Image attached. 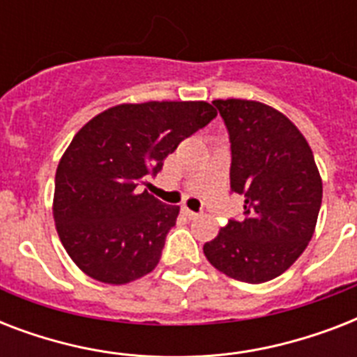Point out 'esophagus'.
<instances>
[{"mask_svg": "<svg viewBox=\"0 0 357 357\" xmlns=\"http://www.w3.org/2000/svg\"><path fill=\"white\" fill-rule=\"evenodd\" d=\"M183 213H185V215H187V217H189V218H196V217H198V213L192 211V209H189V207H183Z\"/></svg>", "mask_w": 357, "mask_h": 357, "instance_id": "1", "label": "esophagus"}]
</instances>
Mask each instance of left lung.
Returning <instances> with one entry per match:
<instances>
[{"label": "left lung", "instance_id": "1", "mask_svg": "<svg viewBox=\"0 0 357 357\" xmlns=\"http://www.w3.org/2000/svg\"><path fill=\"white\" fill-rule=\"evenodd\" d=\"M231 142V190L244 196V217L204 244L207 261L226 276L263 283L298 259L313 237L322 179L307 140L283 113L252 100H215Z\"/></svg>", "mask_w": 357, "mask_h": 357}]
</instances>
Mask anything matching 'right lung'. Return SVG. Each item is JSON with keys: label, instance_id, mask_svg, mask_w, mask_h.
<instances>
[{"label": "right lung", "instance_id": "right-lung-1", "mask_svg": "<svg viewBox=\"0 0 357 357\" xmlns=\"http://www.w3.org/2000/svg\"><path fill=\"white\" fill-rule=\"evenodd\" d=\"M215 116L207 102L122 103L75 133L55 174L53 218L86 276L123 285L155 268L179 207L140 192V185Z\"/></svg>", "mask_w": 357, "mask_h": 357}]
</instances>
